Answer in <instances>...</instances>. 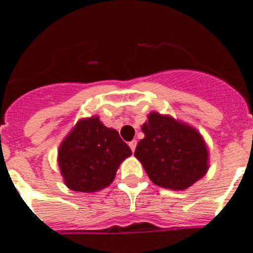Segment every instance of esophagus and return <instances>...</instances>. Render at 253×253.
<instances>
[{
    "mask_svg": "<svg viewBox=\"0 0 253 253\" xmlns=\"http://www.w3.org/2000/svg\"><path fill=\"white\" fill-rule=\"evenodd\" d=\"M129 147H130L131 151H135V147H137V140H131V142H129Z\"/></svg>",
    "mask_w": 253,
    "mask_h": 253,
    "instance_id": "34e87169",
    "label": "esophagus"
}]
</instances>
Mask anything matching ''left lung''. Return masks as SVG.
I'll list each match as a JSON object with an SVG mask.
<instances>
[{
    "mask_svg": "<svg viewBox=\"0 0 253 253\" xmlns=\"http://www.w3.org/2000/svg\"><path fill=\"white\" fill-rule=\"evenodd\" d=\"M142 125L134 156L152 182L165 189L186 190L209 169V151L203 135L171 115L152 111Z\"/></svg>",
    "mask_w": 253,
    "mask_h": 253,
    "instance_id": "1",
    "label": "left lung"
}]
</instances>
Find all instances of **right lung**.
I'll use <instances>...</instances> for the list:
<instances>
[{
	"mask_svg": "<svg viewBox=\"0 0 253 253\" xmlns=\"http://www.w3.org/2000/svg\"><path fill=\"white\" fill-rule=\"evenodd\" d=\"M131 149L115 129L107 128L97 115L80 119L58 149V166L68 189L96 193L115 178L120 163Z\"/></svg>",
	"mask_w": 253,
	"mask_h": 253,
	"instance_id": "1",
	"label": "right lung"
}]
</instances>
